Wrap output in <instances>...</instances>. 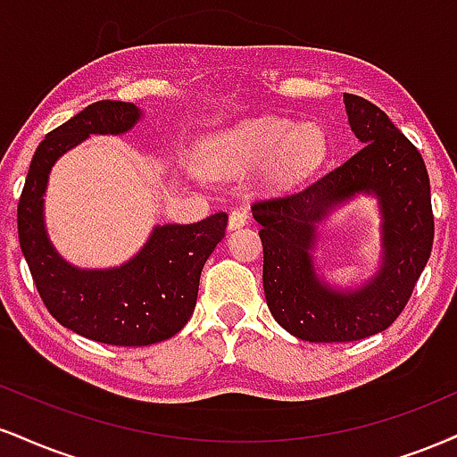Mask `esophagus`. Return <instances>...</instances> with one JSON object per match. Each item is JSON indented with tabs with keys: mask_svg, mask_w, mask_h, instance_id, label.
I'll return each mask as SVG.
<instances>
[{
	"mask_svg": "<svg viewBox=\"0 0 457 457\" xmlns=\"http://www.w3.org/2000/svg\"><path fill=\"white\" fill-rule=\"evenodd\" d=\"M246 221H249V212H246L245 208H234V211L229 212L228 228L229 229H238V228H243Z\"/></svg>",
	"mask_w": 457,
	"mask_h": 457,
	"instance_id": "esophagus-1",
	"label": "esophagus"
}]
</instances>
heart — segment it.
Here are the masks:
<instances>
[{
    "mask_svg": "<svg viewBox=\"0 0 457 457\" xmlns=\"http://www.w3.org/2000/svg\"><path fill=\"white\" fill-rule=\"evenodd\" d=\"M328 155V140L315 123L294 125L285 119H253L214 134L197 148L204 172L238 174L268 163L278 183L306 176Z\"/></svg>",
    "mask_w": 457,
    "mask_h": 457,
    "instance_id": "heart-1",
    "label": "heart"
}]
</instances>
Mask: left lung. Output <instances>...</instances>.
<instances>
[{"label": "left lung", "instance_id": "1", "mask_svg": "<svg viewBox=\"0 0 457 457\" xmlns=\"http://www.w3.org/2000/svg\"><path fill=\"white\" fill-rule=\"evenodd\" d=\"M349 125L364 148L291 194L253 202L262 225L263 294L289 334L311 343H349L383 332L404 311L430 260V179L413 142L364 97L345 93ZM355 193H375L384 214V266L361 290L337 292L316 278L308 251L314 223Z\"/></svg>", "mask_w": 457, "mask_h": 457}]
</instances>
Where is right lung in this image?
<instances>
[{
    "instance_id": "obj_1",
    "label": "right lung",
    "mask_w": 457,
    "mask_h": 457,
    "mask_svg": "<svg viewBox=\"0 0 457 457\" xmlns=\"http://www.w3.org/2000/svg\"><path fill=\"white\" fill-rule=\"evenodd\" d=\"M140 110L102 100L74 114L40 142L16 208L19 243L48 312L71 332L117 347H142L180 332L194 315L202 268L221 243L228 214L197 223L157 225L138 255L112 270H79L48 243L42 195L53 163L89 134H123Z\"/></svg>"
}]
</instances>
